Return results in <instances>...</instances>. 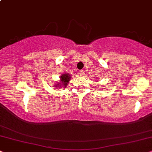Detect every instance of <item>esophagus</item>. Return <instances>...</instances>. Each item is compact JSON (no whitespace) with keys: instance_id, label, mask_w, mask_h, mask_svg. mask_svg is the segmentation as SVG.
<instances>
[{"instance_id":"1","label":"esophagus","mask_w":152,"mask_h":152,"mask_svg":"<svg viewBox=\"0 0 152 152\" xmlns=\"http://www.w3.org/2000/svg\"><path fill=\"white\" fill-rule=\"evenodd\" d=\"M79 74H80V76H83V74H84V71L83 70H80Z\"/></svg>"}]
</instances>
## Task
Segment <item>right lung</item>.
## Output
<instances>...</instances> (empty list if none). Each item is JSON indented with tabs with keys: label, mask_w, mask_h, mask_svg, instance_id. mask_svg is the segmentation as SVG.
<instances>
[{
	"label": "right lung",
	"mask_w": 152,
	"mask_h": 152,
	"mask_svg": "<svg viewBox=\"0 0 152 152\" xmlns=\"http://www.w3.org/2000/svg\"><path fill=\"white\" fill-rule=\"evenodd\" d=\"M71 77H72V76H71L69 74H67L66 73H65V74H62L60 76V77H59L60 80H59V82H57V83L55 84V87L64 88L66 86H67V84L69 82Z\"/></svg>",
	"instance_id": "1"
}]
</instances>
